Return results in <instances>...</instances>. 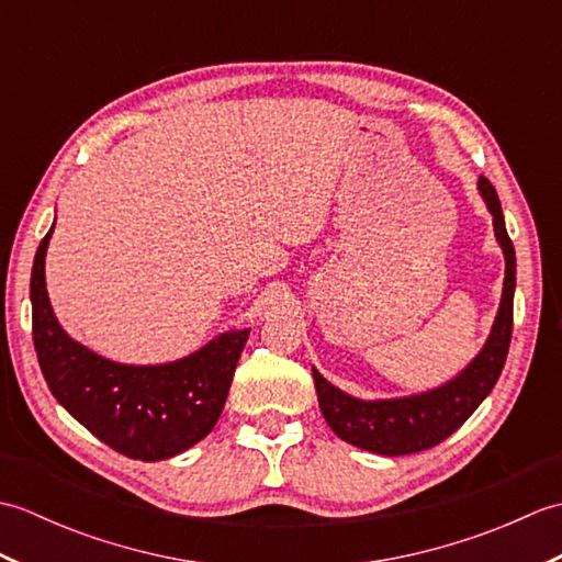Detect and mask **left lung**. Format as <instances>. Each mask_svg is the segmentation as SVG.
Masks as SVG:
<instances>
[{
    "label": "left lung",
    "mask_w": 562,
    "mask_h": 562,
    "mask_svg": "<svg viewBox=\"0 0 562 562\" xmlns=\"http://www.w3.org/2000/svg\"><path fill=\"white\" fill-rule=\"evenodd\" d=\"M479 190L487 212L493 214L495 238L505 254L503 300L481 352L447 384L415 396L362 401L333 386L314 367L318 405L326 423L340 439L381 457H403L439 445L469 420L473 411L487 398L503 372L512 340V306H515L517 260L512 246L503 207L487 178H479Z\"/></svg>",
    "instance_id": "left-lung-1"
}]
</instances>
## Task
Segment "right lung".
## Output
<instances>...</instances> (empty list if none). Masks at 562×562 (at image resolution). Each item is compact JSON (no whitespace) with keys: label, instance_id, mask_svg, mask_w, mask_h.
Listing matches in <instances>:
<instances>
[{"label":"right lung","instance_id":"1","mask_svg":"<svg viewBox=\"0 0 562 562\" xmlns=\"http://www.w3.org/2000/svg\"><path fill=\"white\" fill-rule=\"evenodd\" d=\"M55 229V224H53ZM33 260V345L57 403L103 445L139 461L171 459L217 425L250 328L226 330L188 357L164 364H123L69 338L45 290V254Z\"/></svg>","mask_w":562,"mask_h":562}]
</instances>
